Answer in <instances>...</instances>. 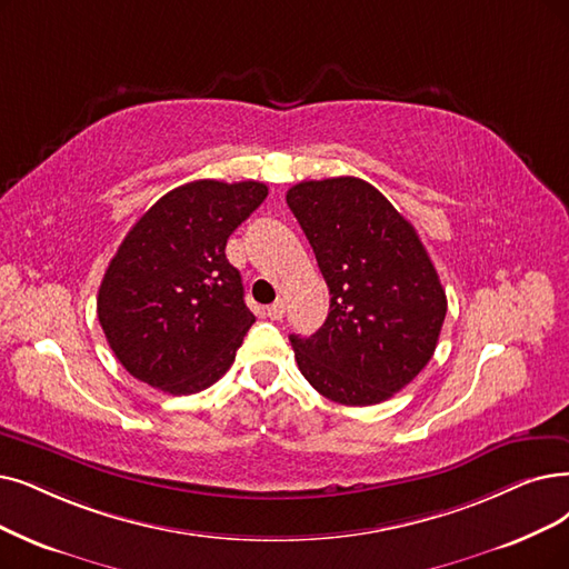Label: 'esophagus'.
<instances>
[{"mask_svg": "<svg viewBox=\"0 0 569 569\" xmlns=\"http://www.w3.org/2000/svg\"><path fill=\"white\" fill-rule=\"evenodd\" d=\"M287 310V303L282 299H278L272 306H268V317L270 320H282V315Z\"/></svg>", "mask_w": 569, "mask_h": 569, "instance_id": "obj_1", "label": "esophagus"}]
</instances>
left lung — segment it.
I'll list each match as a JSON object with an SVG mask.
<instances>
[{
	"mask_svg": "<svg viewBox=\"0 0 569 569\" xmlns=\"http://www.w3.org/2000/svg\"><path fill=\"white\" fill-rule=\"evenodd\" d=\"M331 301L312 336H289L322 397L371 406L403 390L431 359L446 291L411 221L369 181L331 177L287 191Z\"/></svg>",
	"mask_w": 569,
	"mask_h": 569,
	"instance_id": "1",
	"label": "left lung"
}]
</instances>
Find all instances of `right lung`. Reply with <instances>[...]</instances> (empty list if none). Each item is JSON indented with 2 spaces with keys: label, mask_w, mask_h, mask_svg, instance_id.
Returning <instances> with one entry per match:
<instances>
[{
  "label": "right lung",
  "mask_w": 569,
  "mask_h": 569,
  "mask_svg": "<svg viewBox=\"0 0 569 569\" xmlns=\"http://www.w3.org/2000/svg\"><path fill=\"white\" fill-rule=\"evenodd\" d=\"M266 196L252 179L189 181L128 231L102 278L98 320L130 376L168 395H196L229 371L257 317L226 240Z\"/></svg>",
  "instance_id": "obj_1"
}]
</instances>
